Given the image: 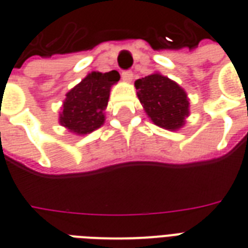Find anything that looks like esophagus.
Returning <instances> with one entry per match:
<instances>
[{"instance_id": "esophagus-1", "label": "esophagus", "mask_w": 248, "mask_h": 248, "mask_svg": "<svg viewBox=\"0 0 248 248\" xmlns=\"http://www.w3.org/2000/svg\"><path fill=\"white\" fill-rule=\"evenodd\" d=\"M122 81L130 83V82L133 81V73L131 71H124L122 73Z\"/></svg>"}]
</instances>
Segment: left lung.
Wrapping results in <instances>:
<instances>
[{"mask_svg":"<svg viewBox=\"0 0 248 248\" xmlns=\"http://www.w3.org/2000/svg\"><path fill=\"white\" fill-rule=\"evenodd\" d=\"M137 95L151 122L175 131L185 126L190 115V99L185 89L161 73L135 81Z\"/></svg>","mask_w":248,"mask_h":248,"instance_id":"obj_1","label":"left lung"}]
</instances>
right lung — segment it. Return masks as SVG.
Segmentation results:
<instances>
[{
	"label": "right lung",
	"mask_w": 248,
	"mask_h": 248,
	"mask_svg": "<svg viewBox=\"0 0 248 248\" xmlns=\"http://www.w3.org/2000/svg\"><path fill=\"white\" fill-rule=\"evenodd\" d=\"M119 81L118 71H92L66 93L60 124L76 135H86L105 124L111 86Z\"/></svg>",
	"instance_id": "right-lung-1"
}]
</instances>
